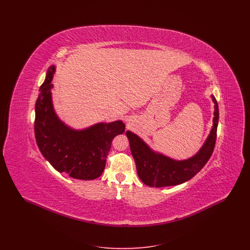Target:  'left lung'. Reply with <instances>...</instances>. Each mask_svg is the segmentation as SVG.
Returning a JSON list of instances; mask_svg holds the SVG:
<instances>
[{
    "instance_id": "8db88e82",
    "label": "left lung",
    "mask_w": 250,
    "mask_h": 250,
    "mask_svg": "<svg viewBox=\"0 0 250 250\" xmlns=\"http://www.w3.org/2000/svg\"><path fill=\"white\" fill-rule=\"evenodd\" d=\"M211 97L214 104L212 129L200 151L190 158L176 160L155 152L138 135L126 131L138 175L146 186L164 188L183 184L194 177L207 163L214 151L219 115L217 102L214 95Z\"/></svg>"
}]
</instances>
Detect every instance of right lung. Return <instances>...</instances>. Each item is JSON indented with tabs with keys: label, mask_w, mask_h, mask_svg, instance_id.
I'll use <instances>...</instances> for the list:
<instances>
[{
	"label": "right lung",
	"mask_w": 250,
	"mask_h": 250,
	"mask_svg": "<svg viewBox=\"0 0 250 250\" xmlns=\"http://www.w3.org/2000/svg\"><path fill=\"white\" fill-rule=\"evenodd\" d=\"M55 70L54 65L48 68L36 100L37 146L57 171L80 180L98 178L104 171L112 140L125 132V125L121 120L98 123L82 130L65 125L56 114L52 103L51 81Z\"/></svg>",
	"instance_id": "obj_1"
}]
</instances>
